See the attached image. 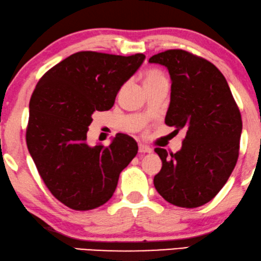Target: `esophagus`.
Returning a JSON list of instances; mask_svg holds the SVG:
<instances>
[{"instance_id":"obj_1","label":"esophagus","mask_w":261,"mask_h":261,"mask_svg":"<svg viewBox=\"0 0 261 261\" xmlns=\"http://www.w3.org/2000/svg\"><path fill=\"white\" fill-rule=\"evenodd\" d=\"M138 150H139V152H142V153H145V152L150 153V152H152V149L150 148V146L145 145V144H142V143L138 145Z\"/></svg>"}]
</instances>
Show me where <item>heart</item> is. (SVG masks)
<instances>
[{"label": "heart", "mask_w": 261, "mask_h": 261, "mask_svg": "<svg viewBox=\"0 0 261 261\" xmlns=\"http://www.w3.org/2000/svg\"><path fill=\"white\" fill-rule=\"evenodd\" d=\"M161 80H167L166 75L163 74L162 72L159 71V69H148L143 75V83H144V86L152 85L157 82H161Z\"/></svg>", "instance_id": "1"}]
</instances>
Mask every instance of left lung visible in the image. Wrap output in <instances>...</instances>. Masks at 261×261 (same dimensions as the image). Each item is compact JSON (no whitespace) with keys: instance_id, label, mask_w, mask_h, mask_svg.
<instances>
[{"instance_id":"obj_1","label":"left lung","mask_w":261,"mask_h":261,"mask_svg":"<svg viewBox=\"0 0 261 261\" xmlns=\"http://www.w3.org/2000/svg\"><path fill=\"white\" fill-rule=\"evenodd\" d=\"M166 66L171 94L166 124L187 129L176 153L156 148L162 169L153 185L169 203L196 208L215 197L236 167L242 120L228 84L215 65L183 49L149 59Z\"/></svg>"}]
</instances>
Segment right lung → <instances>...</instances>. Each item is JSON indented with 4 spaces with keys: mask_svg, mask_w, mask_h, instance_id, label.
Returning <instances> with one entry per match:
<instances>
[{
    "mask_svg": "<svg viewBox=\"0 0 261 261\" xmlns=\"http://www.w3.org/2000/svg\"><path fill=\"white\" fill-rule=\"evenodd\" d=\"M144 59L84 50L53 66L35 86L25 141L46 187L68 208L90 211L108 202L137 155L127 135L117 134L108 146H90L86 138L93 113L112 108Z\"/></svg>",
    "mask_w": 261,
    "mask_h": 261,
    "instance_id": "obj_1",
    "label": "right lung"
}]
</instances>
